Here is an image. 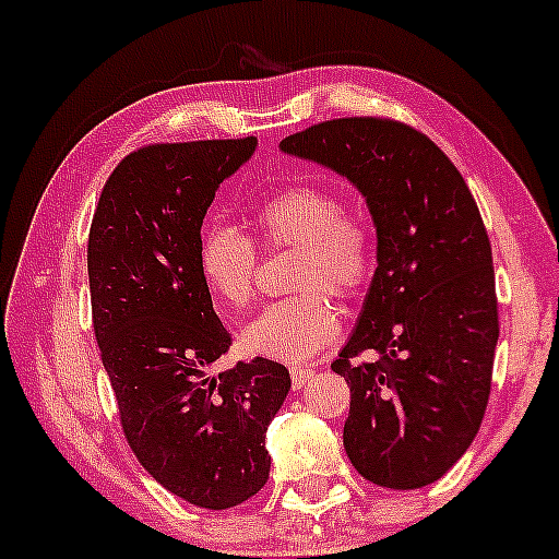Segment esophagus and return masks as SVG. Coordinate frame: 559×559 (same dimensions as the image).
<instances>
[{
    "instance_id": "34e87169",
    "label": "esophagus",
    "mask_w": 559,
    "mask_h": 559,
    "mask_svg": "<svg viewBox=\"0 0 559 559\" xmlns=\"http://www.w3.org/2000/svg\"><path fill=\"white\" fill-rule=\"evenodd\" d=\"M311 377H313L311 366H294V369H290V381H294V389H301Z\"/></svg>"
}]
</instances>
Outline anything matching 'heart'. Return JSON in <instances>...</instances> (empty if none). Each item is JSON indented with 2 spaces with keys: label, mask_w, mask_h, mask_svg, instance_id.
Segmentation results:
<instances>
[{
  "label": "heart",
  "mask_w": 559,
  "mask_h": 559,
  "mask_svg": "<svg viewBox=\"0 0 559 559\" xmlns=\"http://www.w3.org/2000/svg\"><path fill=\"white\" fill-rule=\"evenodd\" d=\"M258 240L271 251L298 248L290 286L301 294L263 308L240 331L243 348L263 359L304 364L338 336L333 296L356 298L377 263L373 226L326 186L294 182L261 200L253 213ZM261 248L236 226H211L200 238V273L223 306L240 311L253 301Z\"/></svg>",
  "instance_id": "1"
}]
</instances>
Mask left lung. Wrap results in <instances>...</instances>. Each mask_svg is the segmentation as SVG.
<instances>
[{"label":"left lung","mask_w":559,"mask_h":559,"mask_svg":"<svg viewBox=\"0 0 559 559\" xmlns=\"http://www.w3.org/2000/svg\"><path fill=\"white\" fill-rule=\"evenodd\" d=\"M346 175L377 226V273L331 369L352 386L344 447L389 489L437 481L469 449L499 338L492 246L479 207L437 143L391 118H338L281 140ZM377 362H356L361 353Z\"/></svg>","instance_id":"1"}]
</instances>
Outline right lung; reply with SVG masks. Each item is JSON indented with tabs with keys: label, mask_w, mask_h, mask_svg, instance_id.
Here are the masks:
<instances>
[{
	"label": "right lung",
	"mask_w": 559,
	"mask_h": 559,
	"mask_svg": "<svg viewBox=\"0 0 559 559\" xmlns=\"http://www.w3.org/2000/svg\"><path fill=\"white\" fill-rule=\"evenodd\" d=\"M255 138L155 143L122 157L87 240L93 326L124 439L155 481L205 510L269 481L265 429L290 389L263 356L215 373L230 333L200 273V226Z\"/></svg>",
	"instance_id": "1"
}]
</instances>
